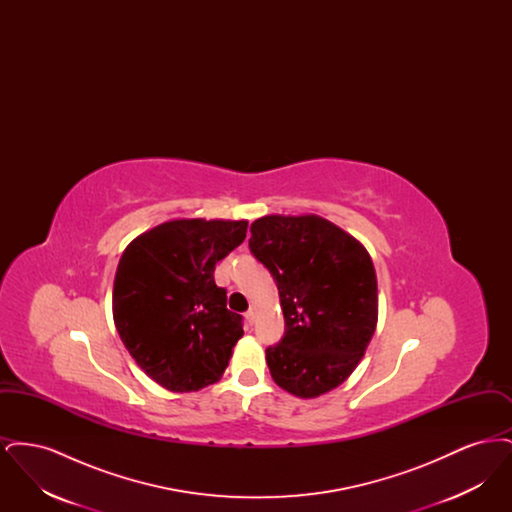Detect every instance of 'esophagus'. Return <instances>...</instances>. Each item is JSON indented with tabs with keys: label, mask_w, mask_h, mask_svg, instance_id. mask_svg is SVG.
Segmentation results:
<instances>
[{
	"label": "esophagus",
	"mask_w": 512,
	"mask_h": 512,
	"mask_svg": "<svg viewBox=\"0 0 512 512\" xmlns=\"http://www.w3.org/2000/svg\"><path fill=\"white\" fill-rule=\"evenodd\" d=\"M245 320H247V324H249V326L255 322V309H249V311L245 313Z\"/></svg>",
	"instance_id": "esophagus-1"
}]
</instances>
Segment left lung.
I'll use <instances>...</instances> for the list:
<instances>
[{"mask_svg":"<svg viewBox=\"0 0 512 512\" xmlns=\"http://www.w3.org/2000/svg\"><path fill=\"white\" fill-rule=\"evenodd\" d=\"M249 251L272 274L286 322L267 347L274 382L305 399L338 388L365 355L378 318L365 247L315 215H268L251 224Z\"/></svg>","mask_w":512,"mask_h":512,"instance_id":"left-lung-1","label":"left lung"}]
</instances>
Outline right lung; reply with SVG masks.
Segmentation results:
<instances>
[{
    "instance_id": "obj_1",
    "label": "right lung",
    "mask_w": 512,
    "mask_h": 512,
    "mask_svg": "<svg viewBox=\"0 0 512 512\" xmlns=\"http://www.w3.org/2000/svg\"><path fill=\"white\" fill-rule=\"evenodd\" d=\"M247 220H171L122 253L113 317L122 343L167 390L197 391L222 376L244 317L226 309L215 267L245 240Z\"/></svg>"
}]
</instances>
